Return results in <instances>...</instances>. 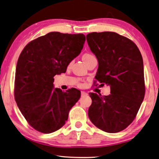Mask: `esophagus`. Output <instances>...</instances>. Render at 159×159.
<instances>
[{
    "instance_id": "obj_1",
    "label": "esophagus",
    "mask_w": 159,
    "mask_h": 159,
    "mask_svg": "<svg viewBox=\"0 0 159 159\" xmlns=\"http://www.w3.org/2000/svg\"><path fill=\"white\" fill-rule=\"evenodd\" d=\"M88 93L87 92H85V91H81V96L82 97H84V96H87Z\"/></svg>"
}]
</instances>
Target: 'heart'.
<instances>
[{
  "label": "heart",
  "mask_w": 159,
  "mask_h": 159,
  "mask_svg": "<svg viewBox=\"0 0 159 159\" xmlns=\"http://www.w3.org/2000/svg\"><path fill=\"white\" fill-rule=\"evenodd\" d=\"M94 57V56H93V55L89 54V53H85V54L83 55V60H84V62H85V61H86V60L89 59V58H91V57Z\"/></svg>",
  "instance_id": "1"
}]
</instances>
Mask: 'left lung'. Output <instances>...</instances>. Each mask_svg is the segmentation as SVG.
I'll list each match as a JSON object with an SVG mask.
<instances>
[{"instance_id": "left-lung-1", "label": "left lung", "mask_w": 159, "mask_h": 159, "mask_svg": "<svg viewBox=\"0 0 159 159\" xmlns=\"http://www.w3.org/2000/svg\"><path fill=\"white\" fill-rule=\"evenodd\" d=\"M86 39L99 62L95 79L111 87L108 96L89 94V118L103 131L120 132L134 121L145 97L142 55L134 42L113 32H94Z\"/></svg>"}]
</instances>
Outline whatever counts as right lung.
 <instances>
[{"label": "right lung", "instance_id": "right-lung-1", "mask_svg": "<svg viewBox=\"0 0 159 159\" xmlns=\"http://www.w3.org/2000/svg\"><path fill=\"white\" fill-rule=\"evenodd\" d=\"M83 34L51 32L25 46L17 61L14 97L20 111L37 131L51 134L68 119L80 97L79 89L54 88L53 77L65 73L83 49Z\"/></svg>", "mask_w": 159, "mask_h": 159}]
</instances>
